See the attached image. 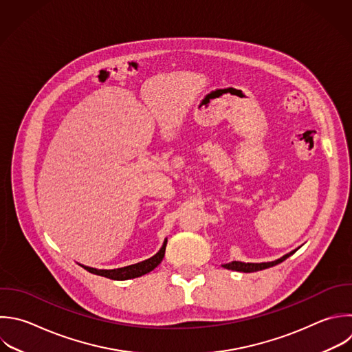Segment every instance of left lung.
Segmentation results:
<instances>
[{"instance_id": "8db88e82", "label": "left lung", "mask_w": 352, "mask_h": 352, "mask_svg": "<svg viewBox=\"0 0 352 352\" xmlns=\"http://www.w3.org/2000/svg\"><path fill=\"white\" fill-rule=\"evenodd\" d=\"M297 250V249H296ZM296 250H292L290 253L285 254L283 257L275 260V261H268V263H242V261H231L227 264H223L224 268L227 270H234V271H241V272H254V271H260L272 265H276L279 263H282L283 260H286L290 254H293Z\"/></svg>"}]
</instances>
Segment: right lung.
<instances>
[{
	"label": "right lung",
	"mask_w": 352,
	"mask_h": 352,
	"mask_svg": "<svg viewBox=\"0 0 352 352\" xmlns=\"http://www.w3.org/2000/svg\"><path fill=\"white\" fill-rule=\"evenodd\" d=\"M165 249H166V241L164 242L162 248L160 249V252L157 254H154L153 257L144 260V261H140V263H136V264H132V265H128V267H122V268H116V270H96V268H92V267H84L87 271L92 272V274H96V275H100V276H106V278H110V279H117V280H124V279H131V278H138V276H142L150 271H153L164 258L165 256Z\"/></svg>",
	"instance_id": "right-lung-1"
}]
</instances>
